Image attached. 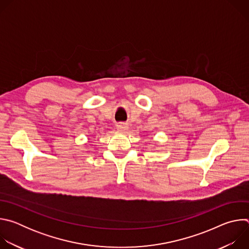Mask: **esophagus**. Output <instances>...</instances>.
I'll list each match as a JSON object with an SVG mask.
<instances>
[{"mask_svg": "<svg viewBox=\"0 0 249 249\" xmlns=\"http://www.w3.org/2000/svg\"><path fill=\"white\" fill-rule=\"evenodd\" d=\"M116 129L120 132H125L127 129H128V124L127 123H118L116 125Z\"/></svg>", "mask_w": 249, "mask_h": 249, "instance_id": "esophagus-1", "label": "esophagus"}]
</instances>
